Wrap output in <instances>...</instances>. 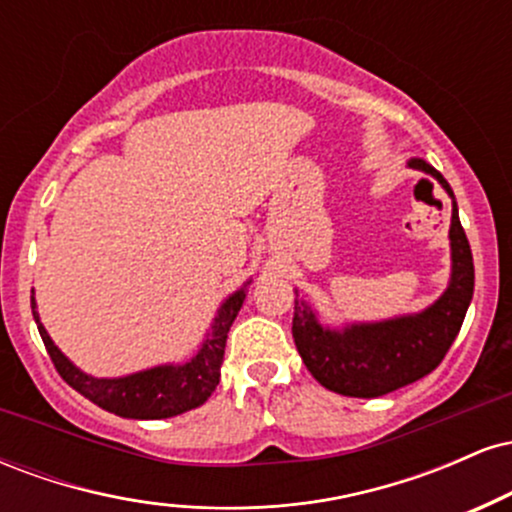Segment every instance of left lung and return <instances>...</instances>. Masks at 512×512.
<instances>
[{"mask_svg": "<svg viewBox=\"0 0 512 512\" xmlns=\"http://www.w3.org/2000/svg\"><path fill=\"white\" fill-rule=\"evenodd\" d=\"M407 166L438 180L452 199L448 289L419 313L378 322H344L342 327L325 325L320 313L296 291L293 342L317 383L337 395L383 397L436 370L455 342L472 303V250L462 231L460 211L448 180L424 158H409Z\"/></svg>", "mask_w": 512, "mask_h": 512, "instance_id": "8db88e82", "label": "left lung"}]
</instances>
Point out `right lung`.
Masks as SVG:
<instances>
[{"mask_svg":"<svg viewBox=\"0 0 512 512\" xmlns=\"http://www.w3.org/2000/svg\"><path fill=\"white\" fill-rule=\"evenodd\" d=\"M248 279L238 291H233L216 310L211 327L204 337L197 354L185 363H161V366L137 370V373L120 375V378H96L81 368H76L67 356L62 354L60 346L52 342V337L40 322L38 303L31 298V308L35 325H38L40 337H43L45 349L55 363L57 373L74 387L79 395L91 399L93 404L110 411V414L122 416V419H170V416L185 414V411L202 407L216 390L221 378L223 351H226L228 330L236 320L238 310L243 308L245 296H248Z\"/></svg>","mask_w":512,"mask_h":512,"instance_id":"1","label":"right lung"}]
</instances>
